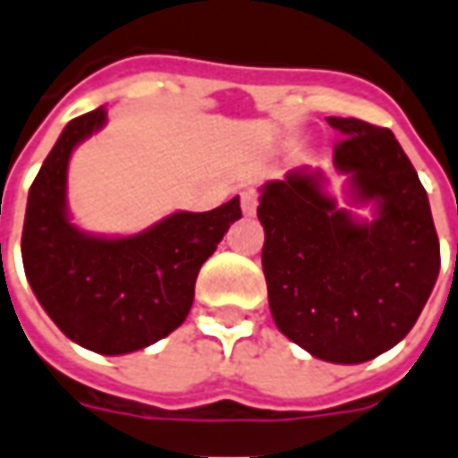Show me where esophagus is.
<instances>
[{
	"instance_id": "34e87169",
	"label": "esophagus",
	"mask_w": 458,
	"mask_h": 458,
	"mask_svg": "<svg viewBox=\"0 0 458 458\" xmlns=\"http://www.w3.org/2000/svg\"><path fill=\"white\" fill-rule=\"evenodd\" d=\"M256 208H258V192L253 188L242 192V209L243 215H256Z\"/></svg>"
}]
</instances>
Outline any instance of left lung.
<instances>
[{
	"label": "left lung",
	"instance_id": "8db88e82",
	"mask_svg": "<svg viewBox=\"0 0 458 458\" xmlns=\"http://www.w3.org/2000/svg\"><path fill=\"white\" fill-rule=\"evenodd\" d=\"M340 140L333 166L372 222L335 208L321 171L297 168L260 191L263 273L273 318L318 360L360 364L401 343L439 275L428 192L388 127L326 118Z\"/></svg>",
	"mask_w": 458,
	"mask_h": 458
}]
</instances>
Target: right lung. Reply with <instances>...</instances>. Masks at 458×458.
<instances>
[{
    "instance_id": "add662e5",
    "label": "right lung",
    "mask_w": 458,
    "mask_h": 458,
    "mask_svg": "<svg viewBox=\"0 0 458 458\" xmlns=\"http://www.w3.org/2000/svg\"><path fill=\"white\" fill-rule=\"evenodd\" d=\"M106 118L101 106L62 130L29 191L21 256L30 290L67 338L101 355H127L185 321L202 263L242 205L233 198L209 212H176L118 239L77 229L67 215V166Z\"/></svg>"
}]
</instances>
